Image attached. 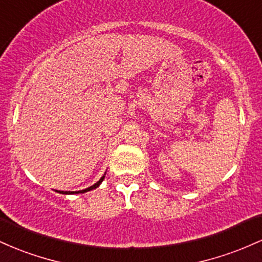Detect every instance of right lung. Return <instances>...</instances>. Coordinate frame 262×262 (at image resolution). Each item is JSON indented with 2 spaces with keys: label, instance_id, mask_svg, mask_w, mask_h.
Masks as SVG:
<instances>
[{
  "label": "right lung",
  "instance_id": "right-lung-1",
  "mask_svg": "<svg viewBox=\"0 0 262 262\" xmlns=\"http://www.w3.org/2000/svg\"><path fill=\"white\" fill-rule=\"evenodd\" d=\"M104 178H105V174L102 176L101 178L99 179L98 182H96L95 184H94V186H92V187H89V188H86V189H83V190H78V192H64V190H57L58 193H61V194H78V193H85V192H89V190H93V189H95V188H98L100 184H101V182L104 181Z\"/></svg>",
  "mask_w": 262,
  "mask_h": 262
}]
</instances>
